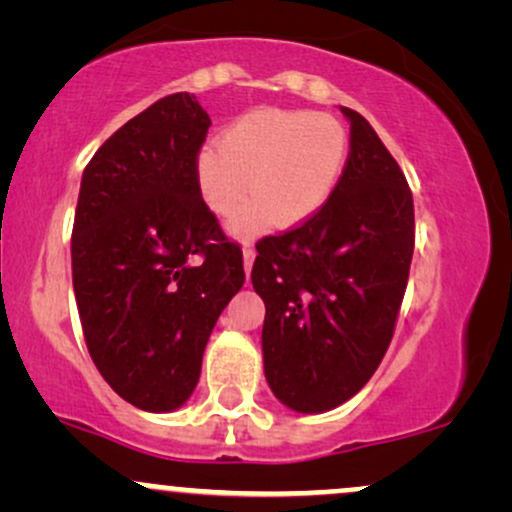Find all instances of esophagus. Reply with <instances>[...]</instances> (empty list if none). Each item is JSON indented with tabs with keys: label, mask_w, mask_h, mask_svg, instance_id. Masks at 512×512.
Here are the masks:
<instances>
[{
	"label": "esophagus",
	"mask_w": 512,
	"mask_h": 512,
	"mask_svg": "<svg viewBox=\"0 0 512 512\" xmlns=\"http://www.w3.org/2000/svg\"><path fill=\"white\" fill-rule=\"evenodd\" d=\"M255 248H250V245H245L243 248V264H245V274H250V269H252V262H255Z\"/></svg>",
	"instance_id": "1"
}]
</instances>
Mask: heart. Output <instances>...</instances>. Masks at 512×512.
<instances>
[{
  "label": "heart",
  "instance_id": "heart-1",
  "mask_svg": "<svg viewBox=\"0 0 512 512\" xmlns=\"http://www.w3.org/2000/svg\"><path fill=\"white\" fill-rule=\"evenodd\" d=\"M349 158V132L337 117L313 110L262 108L238 117L219 144L197 156V187L214 214L231 216V231L255 236L276 221L301 226L327 204Z\"/></svg>",
  "mask_w": 512,
  "mask_h": 512
}]
</instances>
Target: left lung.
<instances>
[{
  "mask_svg": "<svg viewBox=\"0 0 512 512\" xmlns=\"http://www.w3.org/2000/svg\"><path fill=\"white\" fill-rule=\"evenodd\" d=\"M349 158L313 219L255 245L264 375L279 402L320 414L351 399L383 361L414 255L402 168L356 110Z\"/></svg>",
  "mask_w": 512,
  "mask_h": 512,
  "instance_id": "8db88e82",
  "label": "left lung"
}]
</instances>
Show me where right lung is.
Here are the masks:
<instances>
[{
    "mask_svg": "<svg viewBox=\"0 0 512 512\" xmlns=\"http://www.w3.org/2000/svg\"><path fill=\"white\" fill-rule=\"evenodd\" d=\"M209 127L192 93H173L117 129L81 178L72 279L88 354L144 411L190 399L209 334L245 281L243 250L197 187Z\"/></svg>",
    "mask_w": 512,
    "mask_h": 512,
    "instance_id": "right-lung-1",
    "label": "right lung"
}]
</instances>
